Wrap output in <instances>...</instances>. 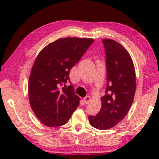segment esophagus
<instances>
[{"label": "esophagus", "instance_id": "1", "mask_svg": "<svg viewBox=\"0 0 159 159\" xmlns=\"http://www.w3.org/2000/svg\"><path fill=\"white\" fill-rule=\"evenodd\" d=\"M91 99H92V98H91L90 96H87V97H85L84 99H83V102H84L85 104H88V103H90Z\"/></svg>", "mask_w": 159, "mask_h": 159}]
</instances>
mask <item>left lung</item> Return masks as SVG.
<instances>
[{"label": "left lung", "instance_id": "left-lung-1", "mask_svg": "<svg viewBox=\"0 0 159 159\" xmlns=\"http://www.w3.org/2000/svg\"><path fill=\"white\" fill-rule=\"evenodd\" d=\"M106 54L107 85L102 97V107L96 116H90L93 127L108 130L121 121L133 102L136 90L135 71L130 54L118 42L102 40Z\"/></svg>", "mask_w": 159, "mask_h": 159}]
</instances>
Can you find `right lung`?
<instances>
[{"mask_svg": "<svg viewBox=\"0 0 159 159\" xmlns=\"http://www.w3.org/2000/svg\"><path fill=\"white\" fill-rule=\"evenodd\" d=\"M94 41L67 37L46 45L39 53L29 80V98L37 118L49 127L64 125L79 104L74 86L67 88L69 73Z\"/></svg>", "mask_w": 159, "mask_h": 159, "instance_id": "1", "label": "right lung"}]
</instances>
